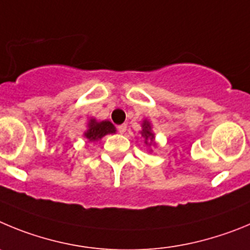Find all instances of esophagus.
<instances>
[{"instance_id":"esophagus-1","label":"esophagus","mask_w":250,"mask_h":250,"mask_svg":"<svg viewBox=\"0 0 250 250\" xmlns=\"http://www.w3.org/2000/svg\"><path fill=\"white\" fill-rule=\"evenodd\" d=\"M125 130H127V125H118V132H120L121 134H125Z\"/></svg>"}]
</instances>
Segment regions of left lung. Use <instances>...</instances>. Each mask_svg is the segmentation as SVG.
<instances>
[{
	"label": "left lung",
	"mask_w": 250,
	"mask_h": 250,
	"mask_svg": "<svg viewBox=\"0 0 250 250\" xmlns=\"http://www.w3.org/2000/svg\"><path fill=\"white\" fill-rule=\"evenodd\" d=\"M142 137L145 138V145L148 146V147H157L156 143V136L153 133L152 130V123L149 122L148 120H143L142 122V130H141ZM149 152H152V149H148Z\"/></svg>",
	"instance_id": "8db88e82"
}]
</instances>
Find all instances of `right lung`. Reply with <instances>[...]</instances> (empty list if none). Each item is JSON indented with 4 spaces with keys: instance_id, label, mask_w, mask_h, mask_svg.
<instances>
[{
    "instance_id": "obj_1",
    "label": "right lung",
    "mask_w": 250,
    "mask_h": 250,
    "mask_svg": "<svg viewBox=\"0 0 250 250\" xmlns=\"http://www.w3.org/2000/svg\"><path fill=\"white\" fill-rule=\"evenodd\" d=\"M113 133H116V127L109 121H97L92 117L87 123V129L83 136L88 142H97L107 134Z\"/></svg>"
}]
</instances>
